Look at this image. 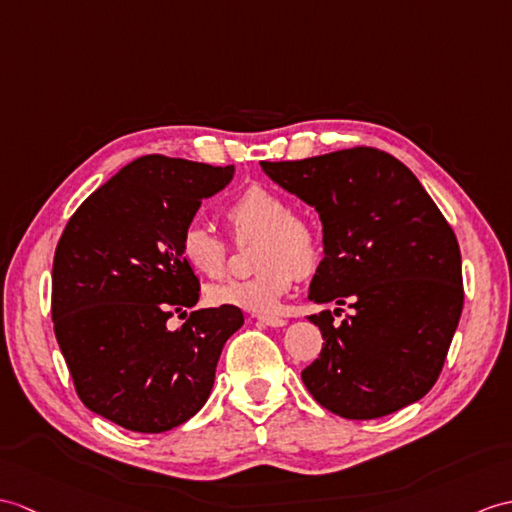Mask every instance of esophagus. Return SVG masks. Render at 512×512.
Here are the masks:
<instances>
[{"instance_id": "obj_1", "label": "esophagus", "mask_w": 512, "mask_h": 512, "mask_svg": "<svg viewBox=\"0 0 512 512\" xmlns=\"http://www.w3.org/2000/svg\"><path fill=\"white\" fill-rule=\"evenodd\" d=\"M257 320H259V323L268 325V327H283L285 323H288V320L281 318V316H264V314H259Z\"/></svg>"}]
</instances>
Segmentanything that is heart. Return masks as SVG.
Segmentation results:
<instances>
[{"label": "heart", "instance_id": "obj_1", "mask_svg": "<svg viewBox=\"0 0 512 512\" xmlns=\"http://www.w3.org/2000/svg\"><path fill=\"white\" fill-rule=\"evenodd\" d=\"M224 220L237 242L257 237L253 266L246 279L209 285V305L240 307L246 312H277L279 303L299 277H310L323 261V240L314 222L292 211L288 198L266 185H248L224 207ZM181 255L196 275L218 279L227 272L231 246L200 224H189L181 235Z\"/></svg>", "mask_w": 512, "mask_h": 512}]
</instances>
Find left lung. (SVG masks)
Here are the masks:
<instances>
[{
	"label": "left lung",
	"mask_w": 512,
	"mask_h": 512,
	"mask_svg": "<svg viewBox=\"0 0 512 512\" xmlns=\"http://www.w3.org/2000/svg\"><path fill=\"white\" fill-rule=\"evenodd\" d=\"M261 168L323 222L310 301L355 310L340 325L329 310L310 316L325 342L301 373L307 390L355 421L425 397L443 371L465 288L456 233L419 178L371 146Z\"/></svg>",
	"instance_id": "left-lung-1"
}]
</instances>
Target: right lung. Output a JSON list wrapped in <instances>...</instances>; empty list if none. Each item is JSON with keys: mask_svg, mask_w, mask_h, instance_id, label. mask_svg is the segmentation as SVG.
Masks as SVG:
<instances>
[{"mask_svg": "<svg viewBox=\"0 0 512 512\" xmlns=\"http://www.w3.org/2000/svg\"><path fill=\"white\" fill-rule=\"evenodd\" d=\"M233 165L146 154L82 202L65 224L52 268L54 334L85 406L130 432L159 434L205 406L240 307H194L200 281L181 235Z\"/></svg>", "mask_w": 512, "mask_h": 512, "instance_id": "add662e5", "label": "right lung"}]
</instances>
